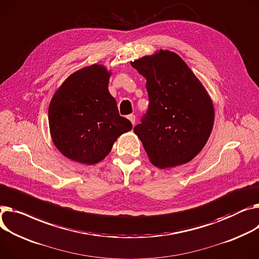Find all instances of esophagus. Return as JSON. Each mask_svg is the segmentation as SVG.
Instances as JSON below:
<instances>
[{
  "label": "esophagus",
  "mask_w": 259,
  "mask_h": 259,
  "mask_svg": "<svg viewBox=\"0 0 259 259\" xmlns=\"http://www.w3.org/2000/svg\"><path fill=\"white\" fill-rule=\"evenodd\" d=\"M127 118L130 120L132 125H135V115H134V114H129V115L127 116Z\"/></svg>",
  "instance_id": "obj_1"
}]
</instances>
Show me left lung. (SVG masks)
Segmentation results:
<instances>
[{"mask_svg":"<svg viewBox=\"0 0 259 259\" xmlns=\"http://www.w3.org/2000/svg\"><path fill=\"white\" fill-rule=\"evenodd\" d=\"M147 79L150 105L134 133L160 168L191 161L207 143L214 122L207 91L182 58L168 50L131 61Z\"/></svg>","mask_w":259,"mask_h":259,"instance_id":"left-lung-1","label":"left lung"}]
</instances>
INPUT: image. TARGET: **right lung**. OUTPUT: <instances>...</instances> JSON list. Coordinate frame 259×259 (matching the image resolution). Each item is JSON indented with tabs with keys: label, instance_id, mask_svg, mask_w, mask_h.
<instances>
[{
	"label": "right lung",
	"instance_id": "add662e5",
	"mask_svg": "<svg viewBox=\"0 0 259 259\" xmlns=\"http://www.w3.org/2000/svg\"><path fill=\"white\" fill-rule=\"evenodd\" d=\"M111 72L92 64L68 76L49 106L52 141L68 159L95 164L104 159L117 137L132 129L108 91Z\"/></svg>",
	"mask_w": 259,
	"mask_h": 259
}]
</instances>
